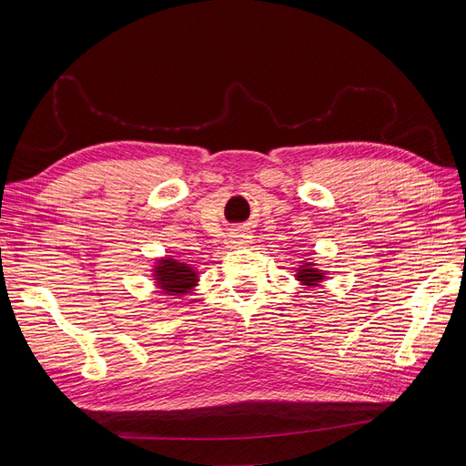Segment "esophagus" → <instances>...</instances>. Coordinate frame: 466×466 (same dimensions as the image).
I'll list each match as a JSON object with an SVG mask.
<instances>
[{
	"mask_svg": "<svg viewBox=\"0 0 466 466\" xmlns=\"http://www.w3.org/2000/svg\"><path fill=\"white\" fill-rule=\"evenodd\" d=\"M228 237H229L228 241H229V245H231L233 248L248 247V245H252V238H255V235H252V231H248V229H245V228L233 229Z\"/></svg>",
	"mask_w": 466,
	"mask_h": 466,
	"instance_id": "esophagus-1",
	"label": "esophagus"
}]
</instances>
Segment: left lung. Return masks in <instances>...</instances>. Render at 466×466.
Here are the masks:
<instances>
[{"label": "left lung", "mask_w": 466, "mask_h": 466, "mask_svg": "<svg viewBox=\"0 0 466 466\" xmlns=\"http://www.w3.org/2000/svg\"><path fill=\"white\" fill-rule=\"evenodd\" d=\"M295 279H298L299 286L303 288H319L322 281H327V270H322L315 260L305 258L298 268H295Z\"/></svg>", "instance_id": "left-lung-1"}]
</instances>
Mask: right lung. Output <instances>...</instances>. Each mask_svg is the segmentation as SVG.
Returning <instances> with one entry per match:
<instances>
[{"label":"right lung","mask_w":466,"mask_h":466,"mask_svg":"<svg viewBox=\"0 0 466 466\" xmlns=\"http://www.w3.org/2000/svg\"><path fill=\"white\" fill-rule=\"evenodd\" d=\"M151 272V278L155 279V286H157L159 293L167 295L168 299H178L182 295H188L200 281L196 266H190L168 255L155 260Z\"/></svg>","instance_id":"obj_1"}]
</instances>
